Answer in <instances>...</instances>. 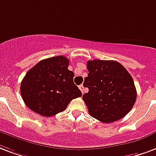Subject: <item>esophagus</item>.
<instances>
[{"label": "esophagus", "instance_id": "obj_1", "mask_svg": "<svg viewBox=\"0 0 156 156\" xmlns=\"http://www.w3.org/2000/svg\"><path fill=\"white\" fill-rule=\"evenodd\" d=\"M79 89L81 90V92H82V93H83H83H84V87H83V85H80V86H79Z\"/></svg>", "mask_w": 156, "mask_h": 156}]
</instances>
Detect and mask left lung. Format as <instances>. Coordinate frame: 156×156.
<instances>
[{"label": "left lung", "instance_id": "left-lung-1", "mask_svg": "<svg viewBox=\"0 0 156 156\" xmlns=\"http://www.w3.org/2000/svg\"><path fill=\"white\" fill-rule=\"evenodd\" d=\"M87 77L83 96L91 116L104 123L118 121L131 111L136 99V89L131 74L112 60L87 61Z\"/></svg>", "mask_w": 156, "mask_h": 156}]
</instances>
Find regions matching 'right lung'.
<instances>
[{"label":"right lung","instance_id":"right-lung-1","mask_svg":"<svg viewBox=\"0 0 156 156\" xmlns=\"http://www.w3.org/2000/svg\"><path fill=\"white\" fill-rule=\"evenodd\" d=\"M69 65V59L60 55L40 61L29 70L20 84V93L30 110L43 116H55L81 97Z\"/></svg>","mask_w":156,"mask_h":156}]
</instances>
